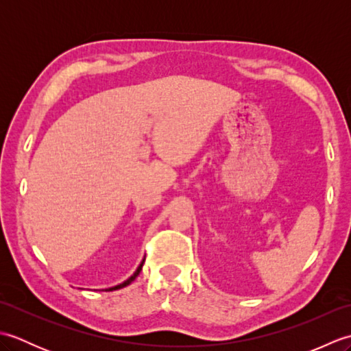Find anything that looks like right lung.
I'll list each match as a JSON object with an SVG mask.
<instances>
[{
	"label": "right lung",
	"instance_id": "add662e5",
	"mask_svg": "<svg viewBox=\"0 0 351 351\" xmlns=\"http://www.w3.org/2000/svg\"><path fill=\"white\" fill-rule=\"evenodd\" d=\"M143 264H145V259L143 261H141V263H140V265L137 267V270L136 271H134V274L131 276V278L130 279H126L125 282H122V283H119V285H116V287H113V288H108L107 291H113V289H121V288H123V287H126V285H130V283L134 280V279H136L137 278V276H138V273L141 271V267H143Z\"/></svg>",
	"mask_w": 351,
	"mask_h": 351
}]
</instances>
